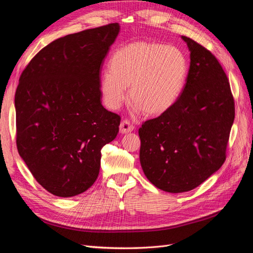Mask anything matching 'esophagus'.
Segmentation results:
<instances>
[{
	"label": "esophagus",
	"mask_w": 253,
	"mask_h": 253,
	"mask_svg": "<svg viewBox=\"0 0 253 253\" xmlns=\"http://www.w3.org/2000/svg\"><path fill=\"white\" fill-rule=\"evenodd\" d=\"M134 129V126L131 124V122L127 121V120H122L120 126H119V131L121 134H126L132 132Z\"/></svg>",
	"instance_id": "esophagus-1"
}]
</instances>
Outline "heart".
Returning <instances> with one entry per match:
<instances>
[{"mask_svg":"<svg viewBox=\"0 0 253 253\" xmlns=\"http://www.w3.org/2000/svg\"><path fill=\"white\" fill-rule=\"evenodd\" d=\"M188 74L182 51L172 45L134 42L115 51L103 72L100 91L108 108L117 110L128 96L137 110L162 115L178 100Z\"/></svg>","mask_w":253,"mask_h":253,"instance_id":"b5f03b06","label":"heart"}]
</instances>
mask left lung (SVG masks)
<instances>
[{
    "mask_svg": "<svg viewBox=\"0 0 253 253\" xmlns=\"http://www.w3.org/2000/svg\"><path fill=\"white\" fill-rule=\"evenodd\" d=\"M190 51L185 87L172 108L139 128L147 178L170 193L193 190L223 166L234 121L230 84L217 59L181 36Z\"/></svg>",
    "mask_w": 253,
    "mask_h": 253,
    "instance_id": "obj_1",
    "label": "left lung"
}]
</instances>
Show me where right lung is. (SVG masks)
I'll list each match as a JSON object with an SVG mask.
<instances>
[{
	"instance_id": "obj_1",
	"label": "right lung",
	"mask_w": 253,
	"mask_h": 253,
	"mask_svg": "<svg viewBox=\"0 0 253 253\" xmlns=\"http://www.w3.org/2000/svg\"><path fill=\"white\" fill-rule=\"evenodd\" d=\"M118 23L52 41L23 71L14 97L21 158L49 193L72 197L98 177L120 117L101 103L100 68Z\"/></svg>"
}]
</instances>
